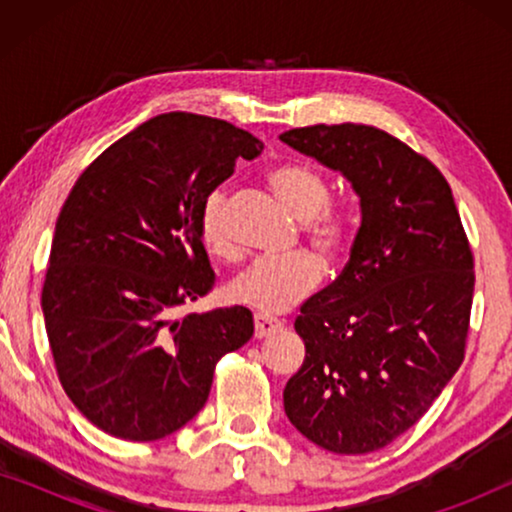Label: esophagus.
I'll return each instance as SVG.
<instances>
[{"label": "esophagus", "instance_id": "esophagus-1", "mask_svg": "<svg viewBox=\"0 0 512 512\" xmlns=\"http://www.w3.org/2000/svg\"><path fill=\"white\" fill-rule=\"evenodd\" d=\"M284 324L275 317H268V314H254V335L256 338H265V335L275 333Z\"/></svg>", "mask_w": 512, "mask_h": 512}]
</instances>
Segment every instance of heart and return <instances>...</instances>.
I'll use <instances>...</instances> for the list:
<instances>
[{"instance_id": "heart-1", "label": "heart", "mask_w": 512, "mask_h": 512, "mask_svg": "<svg viewBox=\"0 0 512 512\" xmlns=\"http://www.w3.org/2000/svg\"><path fill=\"white\" fill-rule=\"evenodd\" d=\"M268 184L282 205L303 221V237L312 253L326 268L338 265L352 247V214L340 202H331V186L321 172L305 163H279L270 167ZM198 228L209 254L219 258L237 256L228 226L226 191L216 188L207 195L200 207ZM313 257L296 251L284 258H258L230 282L228 298L263 314L291 310L317 289L321 265L316 261L318 257Z\"/></svg>"}]
</instances>
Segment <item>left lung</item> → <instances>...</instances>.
Returning <instances> with one entry per match:
<instances>
[{
    "instance_id": "8db88e82",
    "label": "left lung",
    "mask_w": 512,
    "mask_h": 512,
    "mask_svg": "<svg viewBox=\"0 0 512 512\" xmlns=\"http://www.w3.org/2000/svg\"><path fill=\"white\" fill-rule=\"evenodd\" d=\"M345 174L361 198L352 256L300 307L305 361L284 387L289 422L335 454H368L415 426L466 354L473 251L452 188L422 153L373 125L279 135Z\"/></svg>"
}]
</instances>
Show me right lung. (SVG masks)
<instances>
[{
    "instance_id": "add662e5",
    "label": "right lung",
    "mask_w": 512,
    "mask_h": 512,
    "mask_svg": "<svg viewBox=\"0 0 512 512\" xmlns=\"http://www.w3.org/2000/svg\"><path fill=\"white\" fill-rule=\"evenodd\" d=\"M247 130L160 114L90 163L60 209L41 291L62 389L109 436L149 443L198 415L214 368L254 335L247 307L174 317L214 286L200 207L261 156Z\"/></svg>"
}]
</instances>
